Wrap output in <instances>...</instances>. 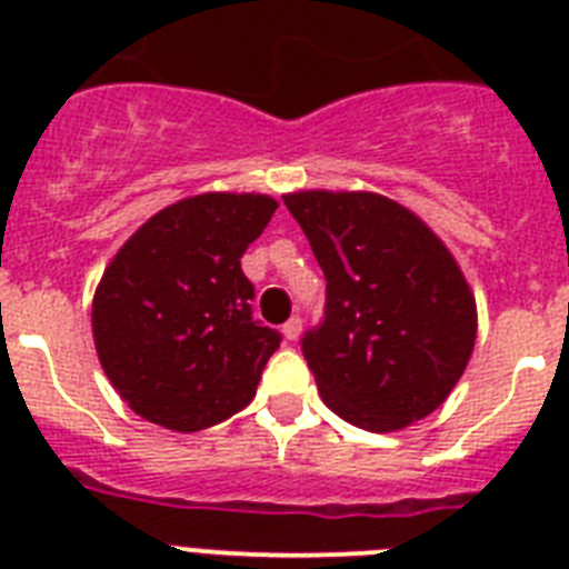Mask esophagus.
Here are the masks:
<instances>
[{
    "mask_svg": "<svg viewBox=\"0 0 569 569\" xmlns=\"http://www.w3.org/2000/svg\"><path fill=\"white\" fill-rule=\"evenodd\" d=\"M301 328H303V321L298 319V316H292V319L283 325V337L289 339V342H295V339L301 337Z\"/></svg>",
    "mask_w": 569,
    "mask_h": 569,
    "instance_id": "obj_1",
    "label": "esophagus"
}]
</instances>
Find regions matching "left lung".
<instances>
[{
    "label": "left lung",
    "instance_id": "1",
    "mask_svg": "<svg viewBox=\"0 0 569 569\" xmlns=\"http://www.w3.org/2000/svg\"><path fill=\"white\" fill-rule=\"evenodd\" d=\"M289 212L328 280L303 357L325 405L363 431H401L449 398L476 348L458 259L407 206L375 191H292Z\"/></svg>",
    "mask_w": 569,
    "mask_h": 569
}]
</instances>
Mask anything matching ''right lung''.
Here are the masks:
<instances>
[{
	"instance_id": "add662e5",
	"label": "right lung",
	"mask_w": 569,
	"mask_h": 569,
	"mask_svg": "<svg viewBox=\"0 0 569 569\" xmlns=\"http://www.w3.org/2000/svg\"><path fill=\"white\" fill-rule=\"evenodd\" d=\"M277 200L206 191L164 206L114 253L93 292V346L141 419L203 431L257 396L280 333L250 316L241 257Z\"/></svg>"
}]
</instances>
